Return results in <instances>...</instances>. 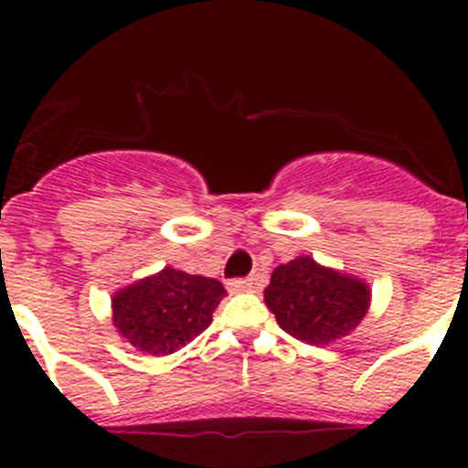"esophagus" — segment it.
I'll list each match as a JSON object with an SVG mask.
<instances>
[{
  "label": "esophagus",
  "instance_id": "esophagus-1",
  "mask_svg": "<svg viewBox=\"0 0 468 468\" xmlns=\"http://www.w3.org/2000/svg\"><path fill=\"white\" fill-rule=\"evenodd\" d=\"M253 278H235V281L229 282V290L233 292V294H242V292H251L253 290Z\"/></svg>",
  "mask_w": 468,
  "mask_h": 468
}]
</instances>
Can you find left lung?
<instances>
[{
	"label": "left lung",
	"instance_id": "1",
	"mask_svg": "<svg viewBox=\"0 0 468 468\" xmlns=\"http://www.w3.org/2000/svg\"><path fill=\"white\" fill-rule=\"evenodd\" d=\"M264 303L287 335L328 346L360 325L369 313L371 287L362 278L299 256L273 269Z\"/></svg>",
	"mask_w": 468,
	"mask_h": 468
}]
</instances>
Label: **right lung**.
<instances>
[{
  "label": "right lung",
  "mask_w": 468,
  "mask_h": 468,
  "mask_svg": "<svg viewBox=\"0 0 468 468\" xmlns=\"http://www.w3.org/2000/svg\"><path fill=\"white\" fill-rule=\"evenodd\" d=\"M224 296L217 278L165 267L112 294V325L146 356H169L204 333Z\"/></svg>",
  "instance_id": "1"
}]
</instances>
